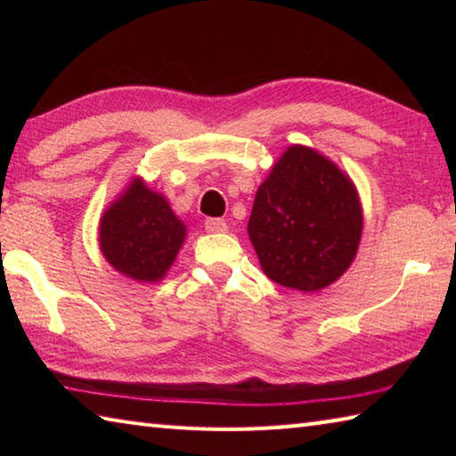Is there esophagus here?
Returning a JSON list of instances; mask_svg holds the SVG:
<instances>
[{"label":"esophagus","instance_id":"34e87169","mask_svg":"<svg viewBox=\"0 0 456 456\" xmlns=\"http://www.w3.org/2000/svg\"><path fill=\"white\" fill-rule=\"evenodd\" d=\"M203 225H206L208 233H225V231H227V223L223 221V219H216V217L206 219V223H203Z\"/></svg>","mask_w":456,"mask_h":456}]
</instances>
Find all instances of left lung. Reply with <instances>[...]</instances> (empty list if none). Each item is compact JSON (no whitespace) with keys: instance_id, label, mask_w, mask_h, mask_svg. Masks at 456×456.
<instances>
[{"instance_id":"obj_1","label":"left lung","mask_w":456,"mask_h":456,"mask_svg":"<svg viewBox=\"0 0 456 456\" xmlns=\"http://www.w3.org/2000/svg\"><path fill=\"white\" fill-rule=\"evenodd\" d=\"M361 235L353 180L317 151L288 147L256 190L248 219L265 274L284 288L317 292L346 273Z\"/></svg>"}]
</instances>
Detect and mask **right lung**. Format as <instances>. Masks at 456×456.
Masks as SVG:
<instances>
[{"label": "right lung", "mask_w": 456, "mask_h": 456, "mask_svg": "<svg viewBox=\"0 0 456 456\" xmlns=\"http://www.w3.org/2000/svg\"><path fill=\"white\" fill-rule=\"evenodd\" d=\"M186 239V225L168 200L134 178L100 219V248L105 260L137 282H159L168 273Z\"/></svg>", "instance_id": "right-lung-1"}]
</instances>
